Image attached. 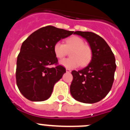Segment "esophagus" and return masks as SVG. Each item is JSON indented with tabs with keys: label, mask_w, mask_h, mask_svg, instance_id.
<instances>
[{
	"label": "esophagus",
	"mask_w": 130,
	"mask_h": 130,
	"mask_svg": "<svg viewBox=\"0 0 130 130\" xmlns=\"http://www.w3.org/2000/svg\"><path fill=\"white\" fill-rule=\"evenodd\" d=\"M66 72H68V73H70V72H72V70H71L70 69H68V68H66Z\"/></svg>",
	"instance_id": "34e87169"
}]
</instances>
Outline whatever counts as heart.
<instances>
[{"label":"heart","instance_id":"b5f03b06","mask_svg":"<svg viewBox=\"0 0 130 130\" xmlns=\"http://www.w3.org/2000/svg\"><path fill=\"white\" fill-rule=\"evenodd\" d=\"M72 51L70 53L71 58H65L60 61L62 66L68 68H75L78 66H87L92 57V51L90 47L78 36H72L66 40L64 45L61 42H57L54 44L53 51L58 58H62L66 56L67 50Z\"/></svg>","mask_w":130,"mask_h":130}]
</instances>
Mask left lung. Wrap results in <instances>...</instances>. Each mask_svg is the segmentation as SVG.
<instances>
[{
    "label": "left lung",
    "instance_id": "8db88e82",
    "mask_svg": "<svg viewBox=\"0 0 130 130\" xmlns=\"http://www.w3.org/2000/svg\"><path fill=\"white\" fill-rule=\"evenodd\" d=\"M74 34L87 40L92 57L87 67L72 72L70 93L78 102L96 103L104 98L112 87L117 68L114 54L105 40L94 33L75 31Z\"/></svg>",
    "mask_w": 130,
    "mask_h": 130
}]
</instances>
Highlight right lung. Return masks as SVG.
Instances as JSON below:
<instances>
[{
	"label": "right lung",
	"mask_w": 130,
	"mask_h": 130,
	"mask_svg": "<svg viewBox=\"0 0 130 130\" xmlns=\"http://www.w3.org/2000/svg\"><path fill=\"white\" fill-rule=\"evenodd\" d=\"M73 31L47 26L31 34L21 45L17 59L16 82L19 91L28 100L42 102L49 98L55 84L62 77L66 69L57 64L54 44Z\"/></svg>",
	"instance_id": "add662e5"
}]
</instances>
